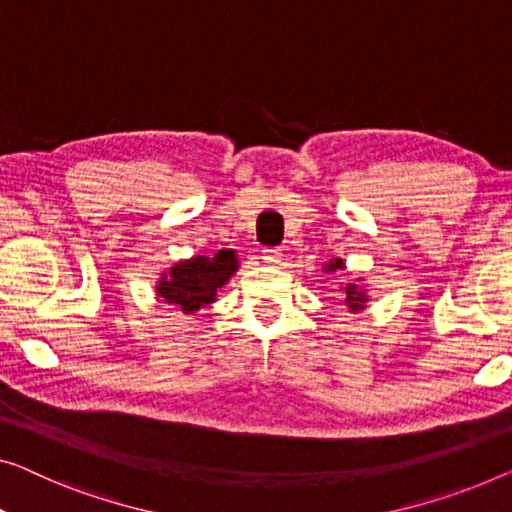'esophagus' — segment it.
Returning <instances> with one entry per match:
<instances>
[{
	"label": "esophagus",
	"instance_id": "esophagus-1",
	"mask_svg": "<svg viewBox=\"0 0 512 512\" xmlns=\"http://www.w3.org/2000/svg\"><path fill=\"white\" fill-rule=\"evenodd\" d=\"M262 257H264V262L278 264L280 259H282V253H280V248H264L262 250Z\"/></svg>",
	"mask_w": 512,
	"mask_h": 512
}]
</instances>
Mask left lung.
Masks as SVG:
<instances>
[{
	"label": "left lung",
	"mask_w": 512,
	"mask_h": 512,
	"mask_svg": "<svg viewBox=\"0 0 512 512\" xmlns=\"http://www.w3.org/2000/svg\"><path fill=\"white\" fill-rule=\"evenodd\" d=\"M326 269L335 271V269H345V264H342V259H335V262L326 264ZM365 301H368V296H365L361 289L356 285H347L345 287V305H349V310H363L365 308Z\"/></svg>",
	"instance_id": "obj_1"
}]
</instances>
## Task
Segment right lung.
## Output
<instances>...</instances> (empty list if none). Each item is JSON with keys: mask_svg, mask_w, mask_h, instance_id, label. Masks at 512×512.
I'll use <instances>...</instances> for the list:
<instances>
[{"mask_svg": "<svg viewBox=\"0 0 512 512\" xmlns=\"http://www.w3.org/2000/svg\"><path fill=\"white\" fill-rule=\"evenodd\" d=\"M234 250H220L213 257H193L188 262L172 266L158 282L156 294L165 303L177 305L186 315H193L202 305H209L216 299L218 287H223L236 271Z\"/></svg>", "mask_w": 512, "mask_h": 512, "instance_id": "obj_1", "label": "right lung"}]
</instances>
